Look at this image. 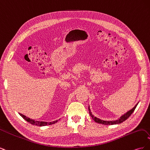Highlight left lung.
I'll use <instances>...</instances> for the list:
<instances>
[{"label": "left lung", "instance_id": "left-lung-1", "mask_svg": "<svg viewBox=\"0 0 150 150\" xmlns=\"http://www.w3.org/2000/svg\"><path fill=\"white\" fill-rule=\"evenodd\" d=\"M138 103L136 104V105L134 106V107H133V108L131 109V110L128 111L127 112H126L125 114H124L123 115H122L119 119H117V120H115V121H104V120H100L98 118V117H96V116H94L92 112H91V110H90V108H89V115L91 116V117H92V118L93 119V120L95 121L98 122V123H99V124H102V125H117V124H120V123H121V122H122L123 121H125V120H126L128 118V117L131 116V115L132 114V113L133 112V111H134L135 108H137V105H138Z\"/></svg>", "mask_w": 150, "mask_h": 150}]
</instances>
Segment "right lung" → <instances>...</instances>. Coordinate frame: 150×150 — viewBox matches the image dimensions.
Instances as JSON below:
<instances>
[{"label": "right lung", "mask_w": 150, "mask_h": 150, "mask_svg": "<svg viewBox=\"0 0 150 150\" xmlns=\"http://www.w3.org/2000/svg\"><path fill=\"white\" fill-rule=\"evenodd\" d=\"M19 115L23 117V118L27 121L28 122H29V123H30L31 125H35V126H47V125H51L52 124L56 123V122H57L58 120L56 121H54L52 122H46V121H35L34 120L30 119L28 117H26L25 115L21 114V113H19Z\"/></svg>", "instance_id": "right-lung-1"}]
</instances>
